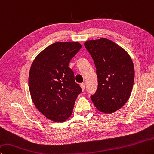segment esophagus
I'll use <instances>...</instances> for the list:
<instances>
[{"label":"esophagus","mask_w":154,"mask_h":154,"mask_svg":"<svg viewBox=\"0 0 154 154\" xmlns=\"http://www.w3.org/2000/svg\"><path fill=\"white\" fill-rule=\"evenodd\" d=\"M85 85L84 83H82V84H81V88H82L83 91L85 90Z\"/></svg>","instance_id":"obj_1"}]
</instances>
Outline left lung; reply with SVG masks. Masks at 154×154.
Masks as SVG:
<instances>
[{"label":"left lung","instance_id":"obj_1","mask_svg":"<svg viewBox=\"0 0 154 154\" xmlns=\"http://www.w3.org/2000/svg\"><path fill=\"white\" fill-rule=\"evenodd\" d=\"M96 68L97 88L91 98L97 110L111 114L125 105L132 91L135 70L125 50L106 38L84 44Z\"/></svg>","mask_w":154,"mask_h":154}]
</instances>
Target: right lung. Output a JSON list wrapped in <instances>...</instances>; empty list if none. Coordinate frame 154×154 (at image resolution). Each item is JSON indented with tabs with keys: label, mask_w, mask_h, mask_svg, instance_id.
Wrapping results in <instances>:
<instances>
[{
	"label": "right lung",
	"mask_w": 154,
	"mask_h": 154,
	"mask_svg": "<svg viewBox=\"0 0 154 154\" xmlns=\"http://www.w3.org/2000/svg\"><path fill=\"white\" fill-rule=\"evenodd\" d=\"M81 48L78 42H55L42 50L31 66L29 88L33 104L52 121L67 119L82 91L69 67Z\"/></svg>",
	"instance_id": "right-lung-1"
}]
</instances>
